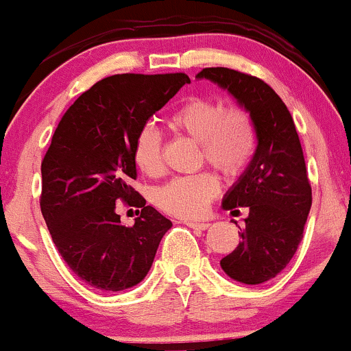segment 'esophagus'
<instances>
[{"instance_id":"esophagus-1","label":"esophagus","mask_w":351,"mask_h":351,"mask_svg":"<svg viewBox=\"0 0 351 351\" xmlns=\"http://www.w3.org/2000/svg\"><path fill=\"white\" fill-rule=\"evenodd\" d=\"M184 225H187L189 228H194V230H208L209 228L208 221H184Z\"/></svg>"}]
</instances>
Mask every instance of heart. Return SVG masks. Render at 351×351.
<instances>
[{
    "instance_id": "heart-1",
    "label": "heart",
    "mask_w": 351,
    "mask_h": 351,
    "mask_svg": "<svg viewBox=\"0 0 351 351\" xmlns=\"http://www.w3.org/2000/svg\"><path fill=\"white\" fill-rule=\"evenodd\" d=\"M169 126L177 133L201 142L202 158L225 176H238L248 167L255 154L256 136L252 118L238 106L226 108L209 96H191L169 114ZM132 158L147 176L162 172V135L152 125L136 132ZM219 194V180L213 172L180 176L155 193L162 211L177 218H199Z\"/></svg>"
}]
</instances>
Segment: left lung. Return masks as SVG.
<instances>
[{
  "label": "left lung",
  "instance_id": "1",
  "mask_svg": "<svg viewBox=\"0 0 351 351\" xmlns=\"http://www.w3.org/2000/svg\"><path fill=\"white\" fill-rule=\"evenodd\" d=\"M226 89L250 113L256 149L250 165L226 193L223 208H247L238 247L221 269L241 284H262L285 269L302 240L313 191L294 120L262 79L228 67L197 74Z\"/></svg>",
  "mask_w": 351,
  "mask_h": 351
}]
</instances>
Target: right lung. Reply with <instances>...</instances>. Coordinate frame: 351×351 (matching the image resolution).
Returning <instances> with one entry per match:
<instances>
[{"label":"right lung","mask_w":351,"mask_h":351,"mask_svg":"<svg viewBox=\"0 0 351 351\" xmlns=\"http://www.w3.org/2000/svg\"><path fill=\"white\" fill-rule=\"evenodd\" d=\"M191 79L117 74L82 93L57 125L42 160L40 209L69 269L99 291H125L149 274L172 226L130 186L136 179V132ZM143 209L121 225L119 202Z\"/></svg>","instance_id":"add662e5"}]
</instances>
